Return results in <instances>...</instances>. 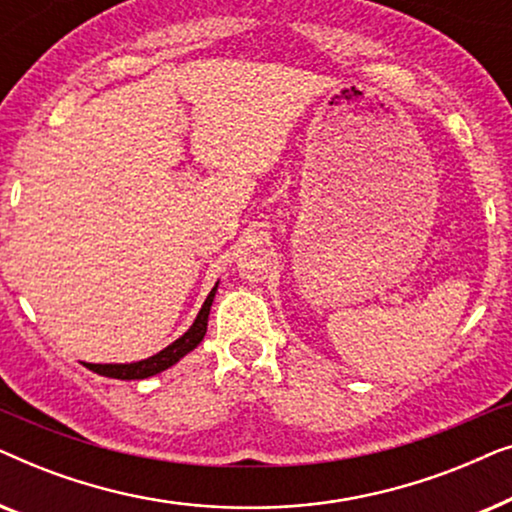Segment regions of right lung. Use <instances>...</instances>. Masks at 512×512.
Returning a JSON list of instances; mask_svg holds the SVG:
<instances>
[{"label": "right lung", "instance_id": "add662e5", "mask_svg": "<svg viewBox=\"0 0 512 512\" xmlns=\"http://www.w3.org/2000/svg\"><path fill=\"white\" fill-rule=\"evenodd\" d=\"M216 289H219V282L214 284L212 291H209V296L205 303H202L198 317H195V321H193V326L188 328L181 338L174 340L172 345L160 349L158 354L149 356V359L135 361V363H86L83 361V366H86L88 370H93V373H97V375L114 377V380H144V377H153V375L163 373V370L174 366L179 359H184L188 352H193V349L202 342V338H205L209 310H212Z\"/></svg>", "mask_w": 512, "mask_h": 512}]
</instances>
